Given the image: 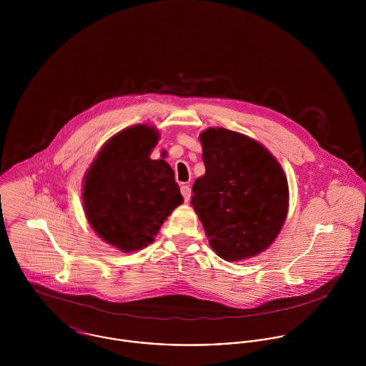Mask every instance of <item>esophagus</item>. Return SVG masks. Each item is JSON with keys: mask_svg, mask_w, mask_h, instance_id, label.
Wrapping results in <instances>:
<instances>
[{"mask_svg": "<svg viewBox=\"0 0 366 366\" xmlns=\"http://www.w3.org/2000/svg\"><path fill=\"white\" fill-rule=\"evenodd\" d=\"M182 194H183V197H184V202H189L190 200V196H192V190H190V186H187V184H184V186H182Z\"/></svg>", "mask_w": 366, "mask_h": 366, "instance_id": "1", "label": "esophagus"}]
</instances>
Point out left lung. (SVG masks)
<instances>
[{
  "instance_id": "8db88e82",
  "label": "left lung",
  "mask_w": 366,
  "mask_h": 366,
  "mask_svg": "<svg viewBox=\"0 0 366 366\" xmlns=\"http://www.w3.org/2000/svg\"><path fill=\"white\" fill-rule=\"evenodd\" d=\"M206 173L193 184L192 206L209 247L224 261L267 249L287 217L285 170L258 141L221 127L200 134Z\"/></svg>"
}]
</instances>
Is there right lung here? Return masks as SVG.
I'll use <instances>...</instances> for the list:
<instances>
[{"instance_id": "1", "label": "right lung", "mask_w": 366, "mask_h": 366, "mask_svg": "<svg viewBox=\"0 0 366 366\" xmlns=\"http://www.w3.org/2000/svg\"><path fill=\"white\" fill-rule=\"evenodd\" d=\"M159 142L155 127L138 124L111 137L83 180V209L94 232L128 254L154 242L160 225L183 203L174 173L151 159Z\"/></svg>"}]
</instances>
